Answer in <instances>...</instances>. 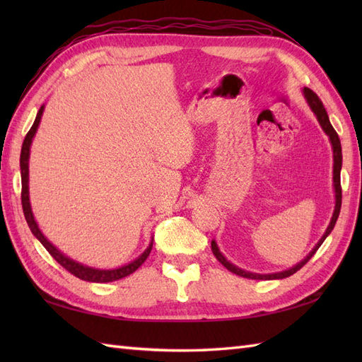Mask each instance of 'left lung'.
I'll return each instance as SVG.
<instances>
[{"instance_id":"1","label":"left lung","mask_w":362,"mask_h":362,"mask_svg":"<svg viewBox=\"0 0 362 362\" xmlns=\"http://www.w3.org/2000/svg\"><path fill=\"white\" fill-rule=\"evenodd\" d=\"M303 96H305V99H306V103H308L310 109L313 110V113L316 115V118H317V121H319V124H320L322 130H324V132L328 135L329 143H332V148H333V161H334V163H333V188H334V199H336L333 216H332V221H329V224H328V227H327V230H325V233L322 235L319 243H317L316 245H314L313 250L308 253V255H306V257H305L302 261H300V263H297L296 266H292V267L286 269V271L275 272V274H255V272L244 271V269L235 266L233 263H230V261H228L224 255H222V252L219 250L216 241L213 240V241H211V250H213V253H214V257L218 258L219 263H221L222 266H224V267H227L230 272H233V274L240 275V276H244V279H252V280H280V279H286V276H289V275H292V274H296V272L298 271V269H302V267L311 259V257L314 255V253L317 252V249L320 247L322 243L325 241V238H327L329 233H332V230L334 228L336 221H337V218H339L341 204H342V189H341L342 148H341V140H339V136H337L336 130L333 129L332 122H329V118H328V115H327L325 107H324V104H322L319 96H317L316 93H314L313 90L306 88V87L303 88Z\"/></svg>"}]
</instances>
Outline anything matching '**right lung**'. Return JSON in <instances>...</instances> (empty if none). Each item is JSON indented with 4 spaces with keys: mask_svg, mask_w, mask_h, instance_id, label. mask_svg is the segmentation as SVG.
I'll list each match as a JSON object with an SVG mask.
<instances>
[{
    "mask_svg": "<svg viewBox=\"0 0 362 362\" xmlns=\"http://www.w3.org/2000/svg\"><path fill=\"white\" fill-rule=\"evenodd\" d=\"M43 110H45V105H42L40 110H38L34 124L29 129L28 135L25 136V141H23L21 153H20L21 205H23V213H25V218H26L30 232H33V235L37 238V240L43 244V247L51 253V257L56 259L60 266L65 267L68 272H71L73 275H76L81 280L91 281V283H109V281L124 279V276L134 274L136 269L144 263L146 258L149 257L153 240H151L148 249H146L140 257L135 258L134 261H130V263H127L124 266H119V267H115V269H96V267H90V266L82 264V263H79V261H74L70 257H66L65 253H62L56 247V245L46 240V236L42 233V230L38 228V224L34 218V213H33V209H30V202H29V153H30V144H33V138L35 136L38 126H40Z\"/></svg>",
    "mask_w": 362,
    "mask_h": 362,
    "instance_id": "1",
    "label": "right lung"
}]
</instances>
